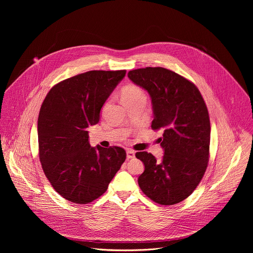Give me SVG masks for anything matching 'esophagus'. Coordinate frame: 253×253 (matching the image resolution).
Wrapping results in <instances>:
<instances>
[{"label": "esophagus", "mask_w": 253, "mask_h": 253, "mask_svg": "<svg viewBox=\"0 0 253 253\" xmlns=\"http://www.w3.org/2000/svg\"><path fill=\"white\" fill-rule=\"evenodd\" d=\"M126 154H127V159H132V158L135 157V152L133 150H131V149H128L126 151Z\"/></svg>", "instance_id": "34e87169"}]
</instances>
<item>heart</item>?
<instances>
[{"label": "heart", "mask_w": 253, "mask_h": 253, "mask_svg": "<svg viewBox=\"0 0 253 253\" xmlns=\"http://www.w3.org/2000/svg\"><path fill=\"white\" fill-rule=\"evenodd\" d=\"M139 98H145V94L142 91V89L135 85H128L122 91V100L123 101H130Z\"/></svg>", "instance_id": "heart-1"}]
</instances>
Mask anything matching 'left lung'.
<instances>
[{
	"label": "left lung",
	"instance_id": "8db88e82",
	"mask_svg": "<svg viewBox=\"0 0 253 253\" xmlns=\"http://www.w3.org/2000/svg\"><path fill=\"white\" fill-rule=\"evenodd\" d=\"M129 79L145 89L152 101L151 128L161 130V161L146 151L136 157L145 166L138 184L147 197L161 205L186 199L198 186L209 160L210 120L198 88L162 67L129 71Z\"/></svg>",
	"mask_w": 253,
	"mask_h": 253
}]
</instances>
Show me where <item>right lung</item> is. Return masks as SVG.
Masks as SVG:
<instances>
[{
	"instance_id": "1",
	"label": "right lung",
	"mask_w": 253,
	"mask_h": 253,
	"mask_svg": "<svg viewBox=\"0 0 253 253\" xmlns=\"http://www.w3.org/2000/svg\"><path fill=\"white\" fill-rule=\"evenodd\" d=\"M126 70L89 71L56 84L38 118L39 157L53 188L66 200L87 204L106 192L126 159L123 148L91 147L88 127Z\"/></svg>"
}]
</instances>
